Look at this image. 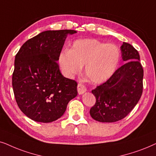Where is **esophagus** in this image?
I'll return each instance as SVG.
<instances>
[{
	"instance_id": "34e87169",
	"label": "esophagus",
	"mask_w": 156,
	"mask_h": 156,
	"mask_svg": "<svg viewBox=\"0 0 156 156\" xmlns=\"http://www.w3.org/2000/svg\"><path fill=\"white\" fill-rule=\"evenodd\" d=\"M77 88H78V92L80 95L83 94V93H84L86 91V87L83 84L80 83H79L78 84V87H77Z\"/></svg>"
}]
</instances>
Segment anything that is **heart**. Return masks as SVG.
Segmentation results:
<instances>
[{
    "mask_svg": "<svg viewBox=\"0 0 156 156\" xmlns=\"http://www.w3.org/2000/svg\"><path fill=\"white\" fill-rule=\"evenodd\" d=\"M120 51L117 45L93 38L74 41L69 51L59 55V64L63 74L71 78L85 66V74L91 82L101 83L114 74L119 66Z\"/></svg>",
    "mask_w": 156,
    "mask_h": 156,
    "instance_id": "1",
    "label": "heart"
}]
</instances>
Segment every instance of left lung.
I'll return each instance as SVG.
<instances>
[{
  "instance_id": "1",
  "label": "left lung",
  "mask_w": 156,
  "mask_h": 156,
  "mask_svg": "<svg viewBox=\"0 0 156 156\" xmlns=\"http://www.w3.org/2000/svg\"><path fill=\"white\" fill-rule=\"evenodd\" d=\"M120 50L122 58L126 63L118 68L106 82L92 90L96 101L90 114L97 121L113 123L123 119L142 95L143 68L138 52L125 42Z\"/></svg>"
}]
</instances>
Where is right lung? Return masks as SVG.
Instances as JSON below:
<instances>
[{
  "label": "right lung",
  "instance_id": "right-lung-1",
  "mask_svg": "<svg viewBox=\"0 0 156 156\" xmlns=\"http://www.w3.org/2000/svg\"><path fill=\"white\" fill-rule=\"evenodd\" d=\"M73 30H46L29 39L16 54L12 85L23 113L37 122L51 123L65 113L78 94L77 82L65 78L58 61Z\"/></svg>",
  "mask_w": 156,
  "mask_h": 156
}]
</instances>
